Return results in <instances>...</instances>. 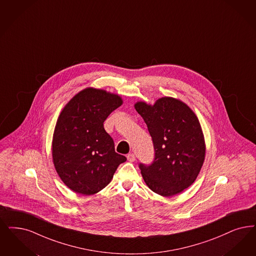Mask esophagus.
Segmentation results:
<instances>
[{"instance_id": "34e87169", "label": "esophagus", "mask_w": 256, "mask_h": 256, "mask_svg": "<svg viewBox=\"0 0 256 256\" xmlns=\"http://www.w3.org/2000/svg\"><path fill=\"white\" fill-rule=\"evenodd\" d=\"M127 160H128V161H130V162H134V161L136 160V156H134V154L132 152H130V154H127Z\"/></svg>"}]
</instances>
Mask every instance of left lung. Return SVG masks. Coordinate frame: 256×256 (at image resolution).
I'll return each instance as SVG.
<instances>
[{"instance_id":"left-lung-1","label":"left lung","mask_w":256,"mask_h":256,"mask_svg":"<svg viewBox=\"0 0 256 256\" xmlns=\"http://www.w3.org/2000/svg\"><path fill=\"white\" fill-rule=\"evenodd\" d=\"M151 134L154 158L140 164L146 185L162 196H172L196 180L205 160V140L198 118L180 100L164 96L154 104H134Z\"/></svg>"}]
</instances>
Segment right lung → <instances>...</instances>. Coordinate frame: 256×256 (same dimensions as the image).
<instances>
[{
    "mask_svg": "<svg viewBox=\"0 0 256 256\" xmlns=\"http://www.w3.org/2000/svg\"><path fill=\"white\" fill-rule=\"evenodd\" d=\"M122 104L120 96L89 87L62 109L53 134L52 156L58 176L73 192H98L126 161L114 152V140L104 127L107 116Z\"/></svg>",
    "mask_w": 256,
    "mask_h": 256,
    "instance_id": "add662e5",
    "label": "right lung"
}]
</instances>
